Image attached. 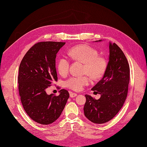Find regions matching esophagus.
I'll use <instances>...</instances> for the list:
<instances>
[{
    "label": "esophagus",
    "mask_w": 147,
    "mask_h": 147,
    "mask_svg": "<svg viewBox=\"0 0 147 147\" xmlns=\"http://www.w3.org/2000/svg\"><path fill=\"white\" fill-rule=\"evenodd\" d=\"M77 95V94H75V93H73V92H69V96H70L71 98H74V97H76Z\"/></svg>",
    "instance_id": "obj_1"
}]
</instances>
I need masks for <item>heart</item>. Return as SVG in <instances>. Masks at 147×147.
I'll return each instance as SVG.
<instances>
[{"mask_svg": "<svg viewBox=\"0 0 147 147\" xmlns=\"http://www.w3.org/2000/svg\"><path fill=\"white\" fill-rule=\"evenodd\" d=\"M69 57L74 60L84 64V73L88 74L94 79L101 78L104 74L107 63L105 59L99 56L97 50L90 46L80 45L74 46L69 50ZM69 61L66 57L61 58L57 63V69L62 76L66 75L69 71ZM89 76H73L65 82L66 86L75 91L81 90L90 82Z\"/></svg>", "mask_w": 147, "mask_h": 147, "instance_id": "b5f03b06", "label": "heart"}]
</instances>
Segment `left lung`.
<instances>
[{
	"instance_id": "8db88e82",
	"label": "left lung",
	"mask_w": 147,
	"mask_h": 147,
	"mask_svg": "<svg viewBox=\"0 0 147 147\" xmlns=\"http://www.w3.org/2000/svg\"><path fill=\"white\" fill-rule=\"evenodd\" d=\"M109 49V61L103 78L92 89V90H97L101 97L95 99L85 95L84 115L90 121L97 124L111 120L121 109L127 95L130 77L127 60L115 43L110 42Z\"/></svg>"
}]
</instances>
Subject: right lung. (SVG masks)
Instances as JSON below:
<instances>
[{
	"label": "right lung",
	"mask_w": 147,
	"mask_h": 147,
	"mask_svg": "<svg viewBox=\"0 0 147 147\" xmlns=\"http://www.w3.org/2000/svg\"><path fill=\"white\" fill-rule=\"evenodd\" d=\"M65 42H41L36 43L23 57L18 77L19 94L28 116L41 125L51 124L63 112L69 93L59 90L58 96L48 95L46 90L57 81L55 58Z\"/></svg>",
	"instance_id": "right-lung-1"
}]
</instances>
